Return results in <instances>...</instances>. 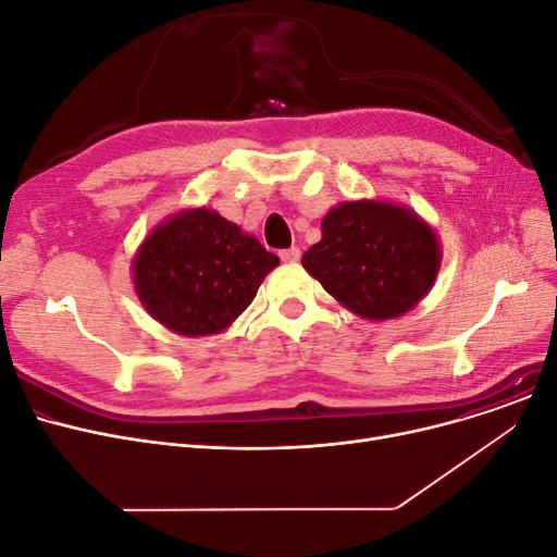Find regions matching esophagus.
<instances>
[{"label": "esophagus", "mask_w": 557, "mask_h": 557, "mask_svg": "<svg viewBox=\"0 0 557 557\" xmlns=\"http://www.w3.org/2000/svg\"><path fill=\"white\" fill-rule=\"evenodd\" d=\"M278 256H281L283 263H297V260L301 258V249L299 247H289V249H283Z\"/></svg>", "instance_id": "34e87169"}]
</instances>
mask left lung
Returning a JSON list of instances; mask_svg holds the SVG:
<instances>
[{
    "label": "left lung",
    "instance_id": "left-lung-1",
    "mask_svg": "<svg viewBox=\"0 0 557 557\" xmlns=\"http://www.w3.org/2000/svg\"><path fill=\"white\" fill-rule=\"evenodd\" d=\"M443 260L430 222L386 200L339 202L301 263L323 289L369 321L403 317L428 297Z\"/></svg>",
    "mask_w": 557,
    "mask_h": 557
}]
</instances>
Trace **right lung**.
<instances>
[{
    "label": "right lung",
    "mask_w": 557,
    "mask_h": 557,
    "mask_svg": "<svg viewBox=\"0 0 557 557\" xmlns=\"http://www.w3.org/2000/svg\"><path fill=\"white\" fill-rule=\"evenodd\" d=\"M278 268L236 222L218 211L182 209L159 222L133 258V283L146 312L184 337L220 335Z\"/></svg>",
    "instance_id": "right-lung-1"
}]
</instances>
